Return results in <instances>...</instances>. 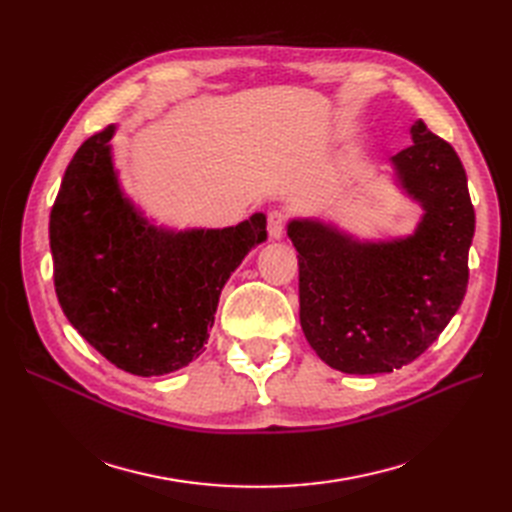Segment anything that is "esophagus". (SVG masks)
I'll use <instances>...</instances> for the list:
<instances>
[{"label": "esophagus", "mask_w": 512, "mask_h": 512, "mask_svg": "<svg viewBox=\"0 0 512 512\" xmlns=\"http://www.w3.org/2000/svg\"><path fill=\"white\" fill-rule=\"evenodd\" d=\"M267 230H269V237L271 239H282L284 235V226H286V213L282 211H269L267 215Z\"/></svg>", "instance_id": "34e87169"}]
</instances>
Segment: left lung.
Masks as SVG:
<instances>
[{"label": "left lung", "mask_w": 512, "mask_h": 512, "mask_svg": "<svg viewBox=\"0 0 512 512\" xmlns=\"http://www.w3.org/2000/svg\"><path fill=\"white\" fill-rule=\"evenodd\" d=\"M410 138L389 160L395 188L421 207L408 235L363 239L320 218H292L286 226L299 252L303 333L344 374H389L412 363L466 294L474 237L466 170L421 119Z\"/></svg>", "instance_id": "left-lung-1"}]
</instances>
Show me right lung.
I'll return each instance as SVG.
<instances>
[{"label":"right lung","mask_w":512,"mask_h":512,"mask_svg":"<svg viewBox=\"0 0 512 512\" xmlns=\"http://www.w3.org/2000/svg\"><path fill=\"white\" fill-rule=\"evenodd\" d=\"M74 153L51 211L55 292L72 327L134 376H164L203 352L224 284L267 241V215L226 228L158 224L123 190L111 138Z\"/></svg>","instance_id":"right-lung-1"}]
</instances>
